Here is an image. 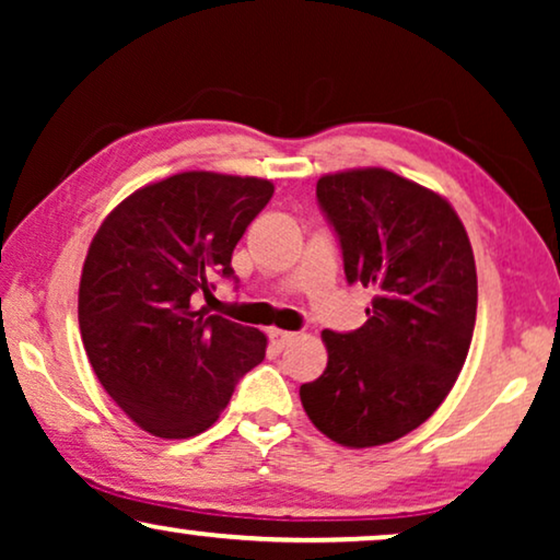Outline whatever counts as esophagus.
Instances as JSON below:
<instances>
[{
  "label": "esophagus",
  "instance_id": "obj_1",
  "mask_svg": "<svg viewBox=\"0 0 560 560\" xmlns=\"http://www.w3.org/2000/svg\"><path fill=\"white\" fill-rule=\"evenodd\" d=\"M298 339V334L293 331H282V328H270V343L275 349H285L288 343H293Z\"/></svg>",
  "mask_w": 560,
  "mask_h": 560
}]
</instances>
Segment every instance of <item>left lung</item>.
Wrapping results in <instances>:
<instances>
[{"label":"left lung","mask_w":560,"mask_h":560,"mask_svg":"<svg viewBox=\"0 0 560 560\" xmlns=\"http://www.w3.org/2000/svg\"><path fill=\"white\" fill-rule=\"evenodd\" d=\"M320 211L343 272L372 288L366 324L324 331L328 364L301 387L311 423L349 448L402 439L439 410L477 320L471 242L446 198L385 167L324 175Z\"/></svg>","instance_id":"1"}]
</instances>
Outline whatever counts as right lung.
Wrapping results in <instances>:
<instances>
[{
	"mask_svg": "<svg viewBox=\"0 0 560 560\" xmlns=\"http://www.w3.org/2000/svg\"><path fill=\"white\" fill-rule=\"evenodd\" d=\"M275 186L188 171L127 196L91 242L79 288L83 349L112 400L158 439L217 423L267 336L198 308ZM236 280V278H234Z\"/></svg>",
	"mask_w": 560,
	"mask_h": 560,
	"instance_id": "right-lung-1",
	"label": "right lung"
}]
</instances>
